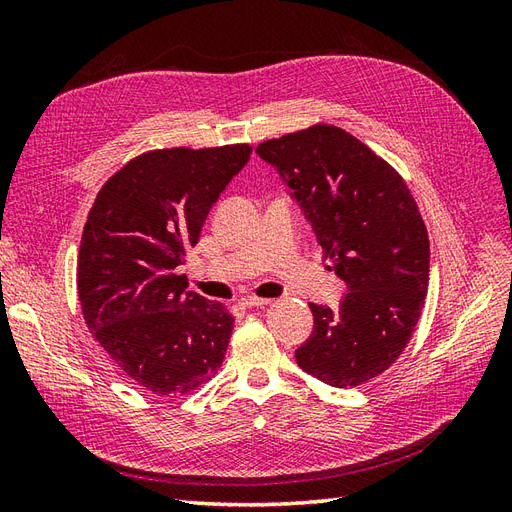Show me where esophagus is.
<instances>
[{
    "label": "esophagus",
    "mask_w": 512,
    "mask_h": 512,
    "mask_svg": "<svg viewBox=\"0 0 512 512\" xmlns=\"http://www.w3.org/2000/svg\"><path fill=\"white\" fill-rule=\"evenodd\" d=\"M269 303H271V299H260V297H243L241 299V305H245V307H265Z\"/></svg>",
    "instance_id": "obj_1"
}]
</instances>
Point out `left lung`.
<instances>
[{"label": "left lung", "mask_w": 512, "mask_h": 512, "mask_svg": "<svg viewBox=\"0 0 512 512\" xmlns=\"http://www.w3.org/2000/svg\"><path fill=\"white\" fill-rule=\"evenodd\" d=\"M288 179L324 258L350 292L339 309L309 303L314 331L294 352L337 389L389 369L408 346L429 286V235L406 179L350 132L314 123L256 147Z\"/></svg>", "instance_id": "left-lung-1"}]
</instances>
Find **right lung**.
<instances>
[{"label": "right lung", "mask_w": 512, "mask_h": 512, "mask_svg": "<svg viewBox=\"0 0 512 512\" xmlns=\"http://www.w3.org/2000/svg\"><path fill=\"white\" fill-rule=\"evenodd\" d=\"M252 145L153 149L108 179L83 228L76 288L87 327L123 376L168 397L220 369L235 318L175 269Z\"/></svg>", "instance_id": "1"}]
</instances>
